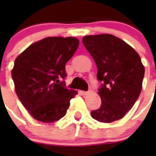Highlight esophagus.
Returning a JSON list of instances; mask_svg holds the SVG:
<instances>
[{
  "mask_svg": "<svg viewBox=\"0 0 156 156\" xmlns=\"http://www.w3.org/2000/svg\"><path fill=\"white\" fill-rule=\"evenodd\" d=\"M91 92L92 90H88V91H83V92H82V94L83 95H88L89 94H91Z\"/></svg>",
  "mask_w": 156,
  "mask_h": 156,
  "instance_id": "34e87169",
  "label": "esophagus"
}]
</instances>
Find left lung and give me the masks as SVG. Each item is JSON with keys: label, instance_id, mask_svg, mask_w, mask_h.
Segmentation results:
<instances>
[{"label": "left lung", "instance_id": "left-lung-1", "mask_svg": "<svg viewBox=\"0 0 156 156\" xmlns=\"http://www.w3.org/2000/svg\"><path fill=\"white\" fill-rule=\"evenodd\" d=\"M83 43L95 61L101 82L100 108L92 117L111 123L124 117L140 94L144 68L140 55L125 41L110 34L85 36Z\"/></svg>", "mask_w": 156, "mask_h": 156}]
</instances>
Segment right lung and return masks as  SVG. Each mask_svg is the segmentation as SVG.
<instances>
[{
	"label": "right lung",
	"instance_id": "add662e5",
	"mask_svg": "<svg viewBox=\"0 0 156 156\" xmlns=\"http://www.w3.org/2000/svg\"><path fill=\"white\" fill-rule=\"evenodd\" d=\"M76 37H46L16 58L12 77L22 105L37 120L52 123L65 116L71 98L78 94L60 81L65 65L78 49Z\"/></svg>",
	"mask_w": 156,
	"mask_h": 156
}]
</instances>
